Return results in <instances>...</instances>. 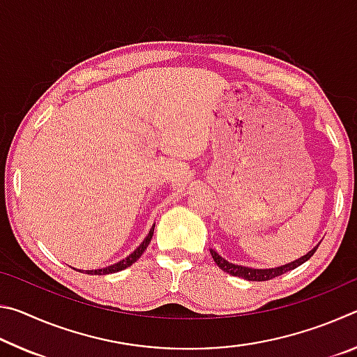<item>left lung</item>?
Wrapping results in <instances>:
<instances>
[{"instance_id":"8db88e82","label":"left lung","mask_w":357,"mask_h":357,"mask_svg":"<svg viewBox=\"0 0 357 357\" xmlns=\"http://www.w3.org/2000/svg\"><path fill=\"white\" fill-rule=\"evenodd\" d=\"M318 245L313 247V249L307 253V255L301 257L299 259H294L293 263H288L285 266H279V268H273V269H253V268H247V266L233 264V263L227 261L225 258H222L215 250H211V255H213L215 264L228 274H231L234 277H241V279H245L250 282H264V280H271V279H274V277L285 274V273H288V271H293L298 268V266H301L302 263H305L307 259H310L313 257V253L317 252Z\"/></svg>"}]
</instances>
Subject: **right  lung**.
<instances>
[{
  "label": "right lung",
  "instance_id": "right-lung-1",
  "mask_svg": "<svg viewBox=\"0 0 357 357\" xmlns=\"http://www.w3.org/2000/svg\"><path fill=\"white\" fill-rule=\"evenodd\" d=\"M153 233H154V225L153 228L149 229L148 236L146 239L143 241V243L137 247V249L130 253V255L128 258L121 259L119 263H114L112 266H108V268H104V269H94V271H86V274H91V275H105V274H113V273H119V271H123L126 268H129V266L134 264L138 258H140L143 255V252L146 250V247L149 245L151 239H153Z\"/></svg>",
  "mask_w": 357,
  "mask_h": 357
}]
</instances>
